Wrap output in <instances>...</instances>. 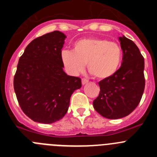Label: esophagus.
Instances as JSON below:
<instances>
[{
    "label": "esophagus",
    "mask_w": 157,
    "mask_h": 157,
    "mask_svg": "<svg viewBox=\"0 0 157 157\" xmlns=\"http://www.w3.org/2000/svg\"><path fill=\"white\" fill-rule=\"evenodd\" d=\"M88 82V80L86 79V78H82V85H86Z\"/></svg>",
    "instance_id": "esophagus-1"
}]
</instances>
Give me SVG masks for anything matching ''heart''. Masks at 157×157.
Returning a JSON list of instances; mask_svg holds the SVG:
<instances>
[{"label":"heart","mask_w":157,"mask_h":157,"mask_svg":"<svg viewBox=\"0 0 157 157\" xmlns=\"http://www.w3.org/2000/svg\"><path fill=\"white\" fill-rule=\"evenodd\" d=\"M123 50L117 43L102 38H84L74 44L73 51L63 50L61 60L71 75H78L87 63L89 73L98 79L112 77L120 69Z\"/></svg>","instance_id":"b5f03b06"}]
</instances>
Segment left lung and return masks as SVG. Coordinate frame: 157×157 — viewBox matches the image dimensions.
Returning <instances> with one entry per match:
<instances>
[{"instance_id":"obj_1","label":"left lung","mask_w":157,"mask_h":157,"mask_svg":"<svg viewBox=\"0 0 157 157\" xmlns=\"http://www.w3.org/2000/svg\"><path fill=\"white\" fill-rule=\"evenodd\" d=\"M123 62L116 74L98 82L100 94L93 102L94 109L103 117L117 120L133 112L145 89L144 57L135 43L123 35L119 37Z\"/></svg>"}]
</instances>
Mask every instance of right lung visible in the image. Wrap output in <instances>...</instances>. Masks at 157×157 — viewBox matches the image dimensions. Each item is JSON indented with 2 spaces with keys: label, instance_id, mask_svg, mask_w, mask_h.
Instances as JSON below:
<instances>
[{
  "label": "right lung",
  "instance_id": "right-lung-1",
  "mask_svg": "<svg viewBox=\"0 0 157 157\" xmlns=\"http://www.w3.org/2000/svg\"><path fill=\"white\" fill-rule=\"evenodd\" d=\"M66 35L55 30L26 47L14 77V90L23 112L34 122L52 123L68 110L70 98L82 87L81 78L63 71L61 49Z\"/></svg>",
  "mask_w": 157,
  "mask_h": 157
}]
</instances>
